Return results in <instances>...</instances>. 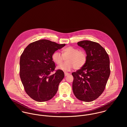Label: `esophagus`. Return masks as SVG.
Listing matches in <instances>:
<instances>
[{"instance_id":"esophagus-1","label":"esophagus","mask_w":127,"mask_h":127,"mask_svg":"<svg viewBox=\"0 0 127 127\" xmlns=\"http://www.w3.org/2000/svg\"><path fill=\"white\" fill-rule=\"evenodd\" d=\"M69 74L68 73H67V72H64V75L65 76H67V75H68Z\"/></svg>"}]
</instances>
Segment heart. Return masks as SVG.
Here are the masks:
<instances>
[{"label":"heart","mask_w":127,"mask_h":127,"mask_svg":"<svg viewBox=\"0 0 127 127\" xmlns=\"http://www.w3.org/2000/svg\"><path fill=\"white\" fill-rule=\"evenodd\" d=\"M62 55L58 51H55L52 54V60L57 65H60L63 60V57H66V62L58 67V69L64 71H69L73 68L79 69L86 64L87 55L84 50H79L73 46L64 48L62 51Z\"/></svg>","instance_id":"1"}]
</instances>
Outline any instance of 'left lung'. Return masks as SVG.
<instances>
[{
  "label": "left lung",
  "mask_w": 127,
  "mask_h": 127,
  "mask_svg": "<svg viewBox=\"0 0 127 127\" xmlns=\"http://www.w3.org/2000/svg\"><path fill=\"white\" fill-rule=\"evenodd\" d=\"M87 55L85 65L73 72V93L79 100L91 102L98 98L105 89L110 75L109 58L98 43L83 40L77 43Z\"/></svg>",
  "instance_id": "left-lung-1"
}]
</instances>
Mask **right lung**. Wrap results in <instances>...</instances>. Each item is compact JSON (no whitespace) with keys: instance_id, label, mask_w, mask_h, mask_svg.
Instances as JSON below:
<instances>
[{"instance_id":"add662e5","label":"right lung","mask_w":127,"mask_h":127,"mask_svg":"<svg viewBox=\"0 0 127 127\" xmlns=\"http://www.w3.org/2000/svg\"><path fill=\"white\" fill-rule=\"evenodd\" d=\"M65 45L41 39L29 44L21 55L20 79L25 92L35 101H47L56 94L64 74L60 69L51 74L56 67L51 56Z\"/></svg>"}]
</instances>
